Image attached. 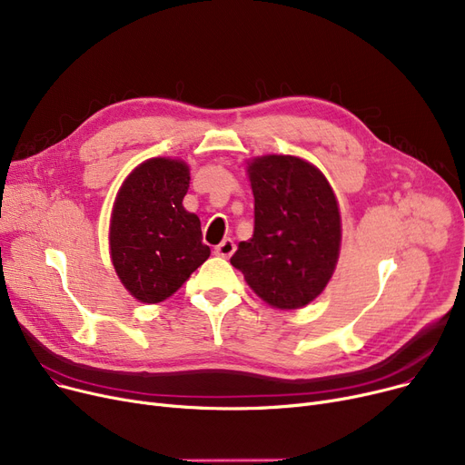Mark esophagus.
Here are the masks:
<instances>
[{"instance_id":"34e87169","label":"esophagus","mask_w":465,"mask_h":465,"mask_svg":"<svg viewBox=\"0 0 465 465\" xmlns=\"http://www.w3.org/2000/svg\"><path fill=\"white\" fill-rule=\"evenodd\" d=\"M235 252V243L232 239H224L218 247H214V254L222 258H230Z\"/></svg>"}]
</instances>
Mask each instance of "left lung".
Masks as SVG:
<instances>
[{
    "label": "left lung",
    "mask_w": 465,
    "mask_h": 465,
    "mask_svg": "<svg viewBox=\"0 0 465 465\" xmlns=\"http://www.w3.org/2000/svg\"><path fill=\"white\" fill-rule=\"evenodd\" d=\"M249 178L254 233L241 241L232 266L270 306H306L336 268L341 239L336 197L321 171L292 155L256 157Z\"/></svg>",
    "instance_id": "1"
}]
</instances>
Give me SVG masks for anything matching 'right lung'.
I'll list each match as a JSON object with an SVG mask.
<instances>
[{
	"label": "right lung",
	"instance_id": "1",
	"mask_svg": "<svg viewBox=\"0 0 465 465\" xmlns=\"http://www.w3.org/2000/svg\"><path fill=\"white\" fill-rule=\"evenodd\" d=\"M188 186L186 163L153 157L129 174L115 197L112 262L125 289L144 304L174 294L211 254L199 218L183 207Z\"/></svg>",
	"mask_w": 465,
	"mask_h": 465
}]
</instances>
